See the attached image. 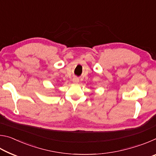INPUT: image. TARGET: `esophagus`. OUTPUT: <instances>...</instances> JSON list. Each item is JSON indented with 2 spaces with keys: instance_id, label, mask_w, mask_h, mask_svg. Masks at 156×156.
Here are the masks:
<instances>
[{
  "instance_id": "esophagus-1",
  "label": "esophagus",
  "mask_w": 156,
  "mask_h": 156,
  "mask_svg": "<svg viewBox=\"0 0 156 156\" xmlns=\"http://www.w3.org/2000/svg\"><path fill=\"white\" fill-rule=\"evenodd\" d=\"M72 81H73V83H78L79 80H78V78H73Z\"/></svg>"
}]
</instances>
